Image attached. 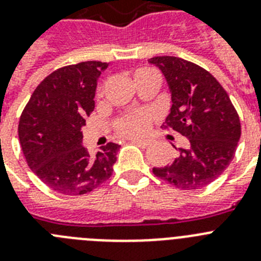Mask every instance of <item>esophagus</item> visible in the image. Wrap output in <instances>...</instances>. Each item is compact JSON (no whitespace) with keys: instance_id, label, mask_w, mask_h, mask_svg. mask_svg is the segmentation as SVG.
<instances>
[{"instance_id":"1","label":"esophagus","mask_w":261,"mask_h":261,"mask_svg":"<svg viewBox=\"0 0 261 261\" xmlns=\"http://www.w3.org/2000/svg\"><path fill=\"white\" fill-rule=\"evenodd\" d=\"M133 144H136V145L141 146V148H148L149 145H150V140H139V139H133L132 140Z\"/></svg>"}]
</instances>
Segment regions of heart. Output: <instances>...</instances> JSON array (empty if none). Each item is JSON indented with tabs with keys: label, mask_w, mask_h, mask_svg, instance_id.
<instances>
[{
	"label": "heart",
	"mask_w": 261,
	"mask_h": 261,
	"mask_svg": "<svg viewBox=\"0 0 261 261\" xmlns=\"http://www.w3.org/2000/svg\"><path fill=\"white\" fill-rule=\"evenodd\" d=\"M149 73H155L154 71L149 70V68H139L133 73V79ZM153 115L148 111H140V112L126 113L121 116L116 121V130L122 136H129V137H135V136L144 135L149 129L152 124Z\"/></svg>",
	"instance_id": "1"
}]
</instances>
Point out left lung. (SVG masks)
Instances as JSON below:
<instances>
[{
  "instance_id": "obj_1",
  "label": "left lung",
  "mask_w": 261,
  "mask_h": 261,
  "mask_svg": "<svg viewBox=\"0 0 261 261\" xmlns=\"http://www.w3.org/2000/svg\"><path fill=\"white\" fill-rule=\"evenodd\" d=\"M171 92L170 113L164 128L185 136L188 149L153 174L182 190H197L222 175L233 160L242 125L237 109L222 84L203 67L177 57H154Z\"/></svg>"
}]
</instances>
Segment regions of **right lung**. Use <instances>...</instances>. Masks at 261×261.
Wrapping results in <instances>:
<instances>
[{
    "label": "right lung",
    "instance_id": "obj_1",
    "mask_svg": "<svg viewBox=\"0 0 261 261\" xmlns=\"http://www.w3.org/2000/svg\"><path fill=\"white\" fill-rule=\"evenodd\" d=\"M107 66L90 61L58 68L38 84L19 117L29 168L61 194H87L112 175L120 146L108 142L92 154L82 145L80 132L95 108L96 80Z\"/></svg>",
    "mask_w": 261,
    "mask_h": 261
}]
</instances>
